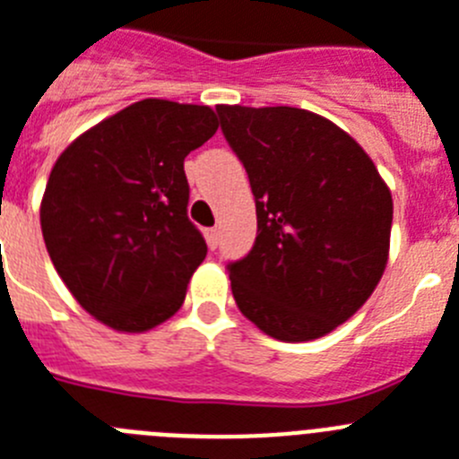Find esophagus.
<instances>
[{
    "mask_svg": "<svg viewBox=\"0 0 459 459\" xmlns=\"http://www.w3.org/2000/svg\"><path fill=\"white\" fill-rule=\"evenodd\" d=\"M205 239H208V247L210 249H217V245H220V229H208L205 230Z\"/></svg>",
    "mask_w": 459,
    "mask_h": 459,
    "instance_id": "esophagus-1",
    "label": "esophagus"
}]
</instances>
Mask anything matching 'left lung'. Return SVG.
Instances as JSON below:
<instances>
[{
	"label": "left lung",
	"instance_id": "obj_1",
	"mask_svg": "<svg viewBox=\"0 0 459 459\" xmlns=\"http://www.w3.org/2000/svg\"><path fill=\"white\" fill-rule=\"evenodd\" d=\"M245 164L258 235L229 263L235 304L260 332L313 341L363 307L389 258L394 201L348 132L297 107H217Z\"/></svg>",
	"mask_w": 459,
	"mask_h": 459
}]
</instances>
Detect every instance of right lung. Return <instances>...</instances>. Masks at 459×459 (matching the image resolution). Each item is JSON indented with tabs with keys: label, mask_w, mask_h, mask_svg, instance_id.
<instances>
[{
	"label": "right lung",
	"mask_w": 459,
	"mask_h": 459,
	"mask_svg": "<svg viewBox=\"0 0 459 459\" xmlns=\"http://www.w3.org/2000/svg\"><path fill=\"white\" fill-rule=\"evenodd\" d=\"M220 123L205 105L134 102L59 155L40 204L56 272L117 332H148L183 307L208 247L189 221L185 158Z\"/></svg>",
	"instance_id": "right-lung-1"
}]
</instances>
